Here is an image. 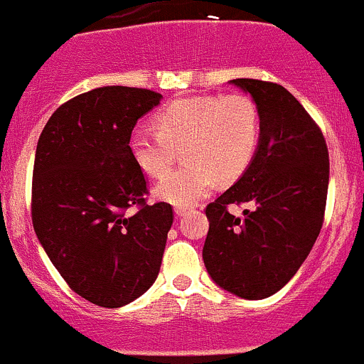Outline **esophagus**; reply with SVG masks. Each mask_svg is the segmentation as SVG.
Masks as SVG:
<instances>
[{"label":"esophagus","instance_id":"34e87169","mask_svg":"<svg viewBox=\"0 0 364 364\" xmlns=\"http://www.w3.org/2000/svg\"><path fill=\"white\" fill-rule=\"evenodd\" d=\"M190 213L188 208H176L174 209V215L178 216V218H181V216H186Z\"/></svg>","mask_w":364,"mask_h":364}]
</instances>
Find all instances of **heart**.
Listing matches in <instances>:
<instances>
[{
  "label": "heart",
  "instance_id": "1",
  "mask_svg": "<svg viewBox=\"0 0 364 364\" xmlns=\"http://www.w3.org/2000/svg\"><path fill=\"white\" fill-rule=\"evenodd\" d=\"M156 130L135 127L128 148L146 174L159 178L183 144L181 167L155 185V197L174 205H193L215 186L230 181L250 165L260 141V114L245 95H209L174 100L155 116Z\"/></svg>",
  "mask_w": 364,
  "mask_h": 364
}]
</instances>
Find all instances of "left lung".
I'll return each mask as SVG.
<instances>
[{"label": "left lung", "instance_id": "1", "mask_svg": "<svg viewBox=\"0 0 364 364\" xmlns=\"http://www.w3.org/2000/svg\"><path fill=\"white\" fill-rule=\"evenodd\" d=\"M260 114V141L247 171L205 208L204 266L218 287L264 299L289 284L321 232L329 185L324 135L284 86L234 79ZM252 202L243 217L229 203Z\"/></svg>", "mask_w": 364, "mask_h": 364}]
</instances>
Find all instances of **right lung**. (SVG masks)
I'll use <instances>...</instances> for the list:
<instances>
[{"label":"right lung","instance_id":"add662e5","mask_svg":"<svg viewBox=\"0 0 364 364\" xmlns=\"http://www.w3.org/2000/svg\"><path fill=\"white\" fill-rule=\"evenodd\" d=\"M160 102L141 87H97L61 105L36 144V237L70 289L98 306H124L159 277L174 216L171 204H146L128 139ZM134 203L139 211L128 217Z\"/></svg>","mask_w":364,"mask_h":364}]
</instances>
